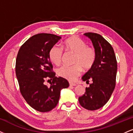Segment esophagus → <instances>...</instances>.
Returning <instances> with one entry per match:
<instances>
[{
  "instance_id": "34e87169",
  "label": "esophagus",
  "mask_w": 133,
  "mask_h": 133,
  "mask_svg": "<svg viewBox=\"0 0 133 133\" xmlns=\"http://www.w3.org/2000/svg\"><path fill=\"white\" fill-rule=\"evenodd\" d=\"M76 83H72V82H69V86H76Z\"/></svg>"
}]
</instances>
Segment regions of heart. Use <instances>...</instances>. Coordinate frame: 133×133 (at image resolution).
Here are the masks:
<instances>
[{
    "mask_svg": "<svg viewBox=\"0 0 133 133\" xmlns=\"http://www.w3.org/2000/svg\"><path fill=\"white\" fill-rule=\"evenodd\" d=\"M68 52L74 54L73 65H62L57 69V75L69 81H74L81 74L82 69L88 71L92 68L96 59V51L94 47L87 45L86 42L76 36L68 38L62 45ZM59 45H54L50 49L49 58L52 63L59 65L63 57V50Z\"/></svg>",
    "mask_w": 133,
    "mask_h": 133,
    "instance_id": "b5f03b06",
    "label": "heart"
}]
</instances>
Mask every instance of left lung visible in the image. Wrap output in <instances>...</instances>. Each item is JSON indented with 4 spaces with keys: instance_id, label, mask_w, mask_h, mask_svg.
I'll list each match as a JSON object with an SVG mask.
<instances>
[{
    "instance_id": "8db88e82",
    "label": "left lung",
    "mask_w": 133,
    "mask_h": 133,
    "mask_svg": "<svg viewBox=\"0 0 133 133\" xmlns=\"http://www.w3.org/2000/svg\"><path fill=\"white\" fill-rule=\"evenodd\" d=\"M92 41L96 51V59L92 68L82 76L83 81L89 83L86 92L79 97L82 107L94 111L104 106L110 99L116 86L117 61L112 47L98 34H84Z\"/></svg>"
}]
</instances>
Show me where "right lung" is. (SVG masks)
<instances>
[{
  "instance_id": "right-lung-1",
  "label": "right lung",
  "mask_w": 133,
  "mask_h": 133,
  "mask_svg": "<svg viewBox=\"0 0 133 133\" xmlns=\"http://www.w3.org/2000/svg\"><path fill=\"white\" fill-rule=\"evenodd\" d=\"M61 37L41 33L30 37L18 52L16 73L21 94L32 108L39 112H48L57 106L60 91L69 84L63 77H57L49 58L50 49ZM52 80L47 87L43 82Z\"/></svg>"
}]
</instances>
